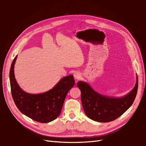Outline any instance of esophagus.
Listing matches in <instances>:
<instances>
[{
    "mask_svg": "<svg viewBox=\"0 0 146 146\" xmlns=\"http://www.w3.org/2000/svg\"><path fill=\"white\" fill-rule=\"evenodd\" d=\"M74 77L76 80H78V79H80L81 78L82 76H81V74L80 72H76L74 74Z\"/></svg>",
    "mask_w": 146,
    "mask_h": 146,
    "instance_id": "34e87169",
    "label": "esophagus"
}]
</instances>
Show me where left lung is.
<instances>
[{
	"label": "left lung",
	"mask_w": 146,
	"mask_h": 146,
	"mask_svg": "<svg viewBox=\"0 0 146 146\" xmlns=\"http://www.w3.org/2000/svg\"><path fill=\"white\" fill-rule=\"evenodd\" d=\"M77 86L81 91V100L86 116L99 122H108L121 116L133 104L138 87V79L133 89L126 95L113 98L96 92L86 82L79 81Z\"/></svg>",
	"instance_id": "obj_1"
}]
</instances>
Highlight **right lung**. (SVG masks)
Masks as SVG:
<instances>
[{
  "mask_svg": "<svg viewBox=\"0 0 146 146\" xmlns=\"http://www.w3.org/2000/svg\"><path fill=\"white\" fill-rule=\"evenodd\" d=\"M17 55L10 70L11 92L19 111L34 121L41 123L51 122L58 117L69 91L75 85L72 75L62 78L51 90L40 94H30L19 86L15 78L14 68Z\"/></svg>",
  "mask_w": 146,
  "mask_h": 146,
  "instance_id": "add662e5",
  "label": "right lung"
}]
</instances>
